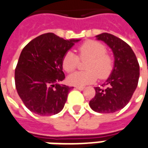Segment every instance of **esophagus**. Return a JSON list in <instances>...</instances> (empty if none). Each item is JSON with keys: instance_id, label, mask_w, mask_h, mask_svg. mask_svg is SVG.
<instances>
[{"instance_id": "34e87169", "label": "esophagus", "mask_w": 148, "mask_h": 148, "mask_svg": "<svg viewBox=\"0 0 148 148\" xmlns=\"http://www.w3.org/2000/svg\"><path fill=\"white\" fill-rule=\"evenodd\" d=\"M76 89L77 90H83L85 89V87L84 86H76Z\"/></svg>"}]
</instances>
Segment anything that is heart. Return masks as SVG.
<instances>
[{
	"instance_id": "1",
	"label": "heart",
	"mask_w": 148,
	"mask_h": 148,
	"mask_svg": "<svg viewBox=\"0 0 148 148\" xmlns=\"http://www.w3.org/2000/svg\"><path fill=\"white\" fill-rule=\"evenodd\" d=\"M107 52L102 43L95 40H87L77 47V56L72 51H67L62 57V66L65 71L72 73L82 61L88 60L85 68L87 71L75 72L69 76L68 82L75 86H84L99 79L109 77L113 70V59Z\"/></svg>"
}]
</instances>
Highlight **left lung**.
<instances>
[{
    "label": "left lung",
    "instance_id": "obj_1",
    "mask_svg": "<svg viewBox=\"0 0 148 148\" xmlns=\"http://www.w3.org/2000/svg\"><path fill=\"white\" fill-rule=\"evenodd\" d=\"M112 50L114 68L102 87H95V97L90 101L93 111L111 113L127 106L136 90L140 77L136 56L127 42L109 33L97 36Z\"/></svg>",
    "mask_w": 148,
    "mask_h": 148
}]
</instances>
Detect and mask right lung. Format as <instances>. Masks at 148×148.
<instances>
[{
  "label": "right lung",
  "mask_w": 148,
  "mask_h": 148,
  "mask_svg": "<svg viewBox=\"0 0 148 148\" xmlns=\"http://www.w3.org/2000/svg\"><path fill=\"white\" fill-rule=\"evenodd\" d=\"M77 41L46 33L32 39L22 50L15 70V84L31 112L51 116L63 109L71 87L58 84L65 78L62 59Z\"/></svg>",
  "instance_id": "add662e5"
}]
</instances>
